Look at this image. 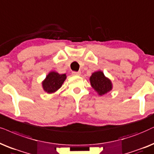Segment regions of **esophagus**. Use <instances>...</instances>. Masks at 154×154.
Returning a JSON list of instances; mask_svg holds the SVG:
<instances>
[{
    "mask_svg": "<svg viewBox=\"0 0 154 154\" xmlns=\"http://www.w3.org/2000/svg\"><path fill=\"white\" fill-rule=\"evenodd\" d=\"M72 74L73 75H79L81 74V72H80V71H78V72H77V71H73Z\"/></svg>",
    "mask_w": 154,
    "mask_h": 154,
    "instance_id": "obj_1",
    "label": "esophagus"
}]
</instances>
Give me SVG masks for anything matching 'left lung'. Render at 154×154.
<instances>
[{
  "label": "left lung",
  "instance_id": "8db88e82",
  "mask_svg": "<svg viewBox=\"0 0 154 154\" xmlns=\"http://www.w3.org/2000/svg\"><path fill=\"white\" fill-rule=\"evenodd\" d=\"M91 86L100 95H103L110 91L112 85L110 80L105 76L102 71H97L93 73L90 78Z\"/></svg>",
  "mask_w": 154,
  "mask_h": 154
}]
</instances>
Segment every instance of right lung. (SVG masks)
Masks as SVG:
<instances>
[{
    "instance_id": "right-lung-1",
    "label": "right lung",
    "mask_w": 154,
    "mask_h": 154,
    "mask_svg": "<svg viewBox=\"0 0 154 154\" xmlns=\"http://www.w3.org/2000/svg\"><path fill=\"white\" fill-rule=\"evenodd\" d=\"M66 79V74H59L54 71L50 72L42 82L43 88L48 93H54L61 88Z\"/></svg>"
}]
</instances>
